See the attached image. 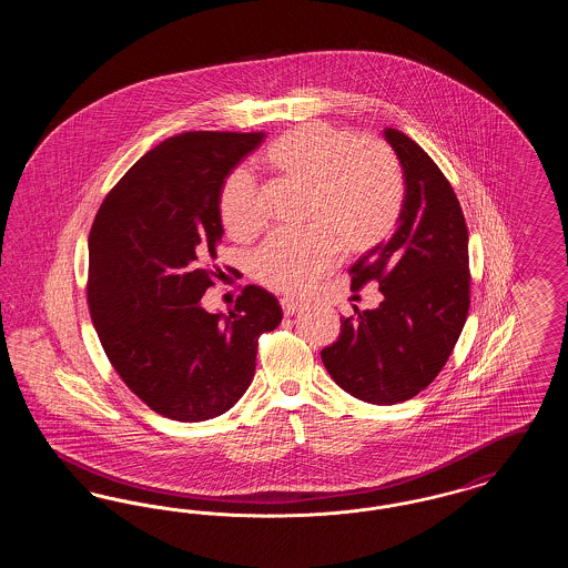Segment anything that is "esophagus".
Returning a JSON list of instances; mask_svg holds the SVG:
<instances>
[{
	"label": "esophagus",
	"mask_w": 568,
	"mask_h": 568,
	"mask_svg": "<svg viewBox=\"0 0 568 568\" xmlns=\"http://www.w3.org/2000/svg\"><path fill=\"white\" fill-rule=\"evenodd\" d=\"M281 306H283V313L290 317V315H296L297 311L302 308V302L292 300V297H283V300H281Z\"/></svg>",
	"instance_id": "esophagus-1"
}]
</instances>
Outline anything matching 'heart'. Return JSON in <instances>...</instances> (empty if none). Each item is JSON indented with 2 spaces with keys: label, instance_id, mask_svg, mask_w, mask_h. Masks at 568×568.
<instances>
[{
  "label": "heart",
  "instance_id": "b5f03b06",
  "mask_svg": "<svg viewBox=\"0 0 568 568\" xmlns=\"http://www.w3.org/2000/svg\"><path fill=\"white\" fill-rule=\"evenodd\" d=\"M264 162L306 191L302 234H274L251 257L253 276L283 294L306 292L338 260L377 248L405 206L403 168L383 142L359 140L325 123H306L276 138ZM219 216L244 241L264 227L253 176L239 168L219 191Z\"/></svg>",
  "mask_w": 568,
  "mask_h": 568
}]
</instances>
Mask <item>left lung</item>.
Returning <instances> with one entry per match:
<instances>
[{"mask_svg": "<svg viewBox=\"0 0 568 568\" xmlns=\"http://www.w3.org/2000/svg\"><path fill=\"white\" fill-rule=\"evenodd\" d=\"M405 176V206L392 239L352 266V290L377 281L383 302L341 317L322 352L329 377L353 398L396 405L443 371L468 315V230L454 187L408 135L385 128Z\"/></svg>", "mask_w": 568, "mask_h": 568, "instance_id": "1", "label": "left lung"}]
</instances>
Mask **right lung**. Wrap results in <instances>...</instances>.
<instances>
[{"label":"right lung","mask_w":568,"mask_h":568,"mask_svg":"<svg viewBox=\"0 0 568 568\" xmlns=\"http://www.w3.org/2000/svg\"><path fill=\"white\" fill-rule=\"evenodd\" d=\"M262 132H185L149 151L102 202L89 234L91 320L110 364L146 406L176 422L230 410L255 375L257 338L283 320L278 300L246 285L209 313L221 274L219 191Z\"/></svg>","instance_id":"1"}]
</instances>
